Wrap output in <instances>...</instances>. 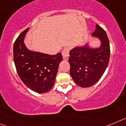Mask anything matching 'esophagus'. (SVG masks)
<instances>
[{
  "instance_id": "obj_1",
  "label": "esophagus",
  "mask_w": 126,
  "mask_h": 126,
  "mask_svg": "<svg viewBox=\"0 0 126 126\" xmlns=\"http://www.w3.org/2000/svg\"><path fill=\"white\" fill-rule=\"evenodd\" d=\"M69 48H65L63 50L62 52V57H63V59L65 61H67L69 57Z\"/></svg>"
}]
</instances>
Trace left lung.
I'll list each match as a JSON object with an SVG mask.
<instances>
[{"label": "left lung", "instance_id": "obj_1", "mask_svg": "<svg viewBox=\"0 0 126 126\" xmlns=\"http://www.w3.org/2000/svg\"><path fill=\"white\" fill-rule=\"evenodd\" d=\"M92 36L101 41L98 48H92L86 43L69 52L70 74L74 82L83 88L97 83L106 70L110 59V43L105 31L96 24Z\"/></svg>", "mask_w": 126, "mask_h": 126}]
</instances>
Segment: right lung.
Returning <instances> with one entry per match:
<instances>
[{"instance_id": "1", "label": "right lung", "mask_w": 126, "mask_h": 126, "mask_svg": "<svg viewBox=\"0 0 126 126\" xmlns=\"http://www.w3.org/2000/svg\"><path fill=\"white\" fill-rule=\"evenodd\" d=\"M29 28L19 35L13 47V56L17 73L27 87L38 93L49 92L54 85L61 53L48 55L28 49L24 39Z\"/></svg>"}]
</instances>
